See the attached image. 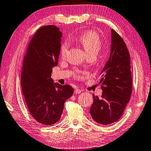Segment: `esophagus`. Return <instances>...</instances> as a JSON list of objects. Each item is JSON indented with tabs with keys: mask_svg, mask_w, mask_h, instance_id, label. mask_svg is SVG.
I'll return each instance as SVG.
<instances>
[{
	"mask_svg": "<svg viewBox=\"0 0 151 151\" xmlns=\"http://www.w3.org/2000/svg\"><path fill=\"white\" fill-rule=\"evenodd\" d=\"M81 92V89H78V88H76L75 90H74V93H75L76 94H80V93Z\"/></svg>",
	"mask_w": 151,
	"mask_h": 151,
	"instance_id": "34e87169",
	"label": "esophagus"
}]
</instances>
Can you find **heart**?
<instances>
[{"label": "heart", "mask_w": 151, "mask_h": 151, "mask_svg": "<svg viewBox=\"0 0 151 151\" xmlns=\"http://www.w3.org/2000/svg\"><path fill=\"white\" fill-rule=\"evenodd\" d=\"M78 42L88 53V54H96L99 52L101 47V41L98 34L93 31H87L79 36ZM69 45L64 43L62 45L60 48L61 57L64 58L68 51Z\"/></svg>", "instance_id": "heart-1"}]
</instances>
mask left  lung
Segmentation results:
<instances>
[{
    "instance_id": "obj_1",
    "label": "left lung",
    "mask_w": 151,
    "mask_h": 151,
    "mask_svg": "<svg viewBox=\"0 0 151 151\" xmlns=\"http://www.w3.org/2000/svg\"><path fill=\"white\" fill-rule=\"evenodd\" d=\"M110 55L100 76L102 96L93 94L90 115L97 123L117 121L129 103L132 91L130 55L122 38L111 29Z\"/></svg>"
}]
</instances>
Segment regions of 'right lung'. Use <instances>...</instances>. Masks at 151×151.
I'll list each match as a JSON object with an SVG mask.
<instances>
[{
	"instance_id": "right-lung-1",
	"label": "right lung",
	"mask_w": 151,
	"mask_h": 151,
	"mask_svg": "<svg viewBox=\"0 0 151 151\" xmlns=\"http://www.w3.org/2000/svg\"><path fill=\"white\" fill-rule=\"evenodd\" d=\"M62 37L55 26L40 28L28 45L21 73L22 93L30 114L45 125L59 121L65 101L73 93L71 86L54 83L51 78L52 68L58 63Z\"/></svg>"
}]
</instances>
